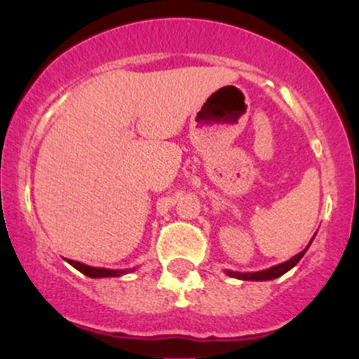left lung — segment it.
Returning <instances> with one entry per match:
<instances>
[{
  "label": "left lung",
  "mask_w": 359,
  "mask_h": 359,
  "mask_svg": "<svg viewBox=\"0 0 359 359\" xmlns=\"http://www.w3.org/2000/svg\"><path fill=\"white\" fill-rule=\"evenodd\" d=\"M314 236H316V234H314ZM314 236L311 238L309 245L313 243ZM309 245H307V247L304 248L300 253H297V255H293L290 260H287V262L278 264V266L269 267V269L257 271V273H236V271H227V269H226V274H227V276L238 278V280H243V281H269V280H276V278L283 276L285 273H288V271H290L292 267H295L297 264H299V260L302 259L304 253L307 252V248H309Z\"/></svg>",
  "instance_id": "8db88e82"
}]
</instances>
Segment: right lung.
<instances>
[{
  "mask_svg": "<svg viewBox=\"0 0 359 359\" xmlns=\"http://www.w3.org/2000/svg\"><path fill=\"white\" fill-rule=\"evenodd\" d=\"M67 262L71 264L72 267H76L79 273H83L88 278H118V276H123V274H128L132 273V271H135V267H132V269H106V267H93V266H86V264L83 262H76V260H69V259Z\"/></svg>",
  "mask_w": 359,
  "mask_h": 359,
  "instance_id": "obj_1",
  "label": "right lung"
}]
</instances>
